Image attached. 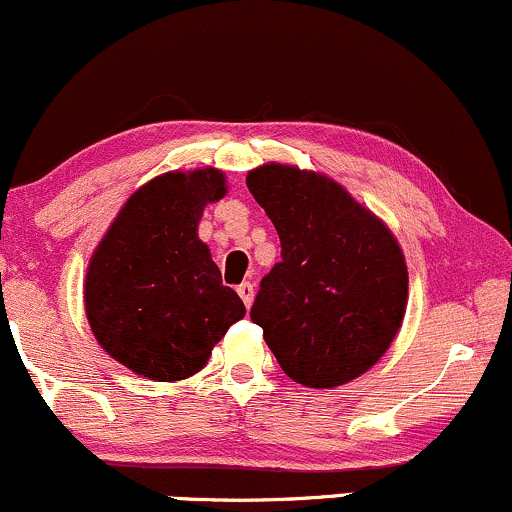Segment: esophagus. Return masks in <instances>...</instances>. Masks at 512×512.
Segmentation results:
<instances>
[{
    "label": "esophagus",
    "instance_id": "1",
    "mask_svg": "<svg viewBox=\"0 0 512 512\" xmlns=\"http://www.w3.org/2000/svg\"><path fill=\"white\" fill-rule=\"evenodd\" d=\"M238 295H240V300H243V303H245V307H250L252 300H255V286H252L250 281L240 283V286H238Z\"/></svg>",
    "mask_w": 512,
    "mask_h": 512
}]
</instances>
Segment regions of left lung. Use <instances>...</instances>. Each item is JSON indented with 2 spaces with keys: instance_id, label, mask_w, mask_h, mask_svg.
<instances>
[{
  "instance_id": "obj_1",
  "label": "left lung",
  "mask_w": 512,
  "mask_h": 512,
  "mask_svg": "<svg viewBox=\"0 0 512 512\" xmlns=\"http://www.w3.org/2000/svg\"><path fill=\"white\" fill-rule=\"evenodd\" d=\"M245 183L281 240V262L260 281L250 319L293 381L348 384L377 365L403 324L408 267L398 240L315 171L264 164Z\"/></svg>"
}]
</instances>
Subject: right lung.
I'll return each instance as SVG.
<instances>
[{"instance_id":"1","label":"right lung","mask_w":512,"mask_h":512,"mask_svg":"<svg viewBox=\"0 0 512 512\" xmlns=\"http://www.w3.org/2000/svg\"><path fill=\"white\" fill-rule=\"evenodd\" d=\"M226 195L219 169L169 171L138 188L92 255L85 315L97 343L152 381L193 377L245 315L197 238L207 202Z\"/></svg>"}]
</instances>
